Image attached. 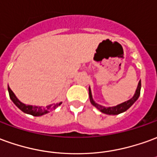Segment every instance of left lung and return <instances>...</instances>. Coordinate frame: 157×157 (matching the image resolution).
I'll list each match as a JSON object with an SVG mask.
<instances>
[{
	"label": "left lung",
	"mask_w": 157,
	"mask_h": 157,
	"mask_svg": "<svg viewBox=\"0 0 157 157\" xmlns=\"http://www.w3.org/2000/svg\"><path fill=\"white\" fill-rule=\"evenodd\" d=\"M140 89H141V81H140L138 86H137V89L133 97L132 98H130L128 101L124 102V103H121L120 105H117V106H113V107H104L102 105H98L97 103H95L94 100L93 99V96H92V92H91V88L89 87V98L91 104L95 106L98 109H99L101 112L107 114V115H118L121 113L124 112L127 109H128L131 106H132L135 101L139 98L140 95Z\"/></svg>",
	"instance_id": "1"
}]
</instances>
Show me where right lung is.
I'll return each mask as SVG.
<instances>
[{"label": "right lung", "instance_id": "right-lung-1", "mask_svg": "<svg viewBox=\"0 0 157 157\" xmlns=\"http://www.w3.org/2000/svg\"><path fill=\"white\" fill-rule=\"evenodd\" d=\"M8 93H9L10 98L12 99V101L13 102L14 105H16L18 109H21L23 112L26 113V114H29V115H32L34 117H40V116L45 115V114H47L49 111L55 109L58 106H59L62 104V103H59V104H57V105H48L46 107L25 105V104H23L22 102H20L17 99V97L15 96V94H13V92L11 90L9 86H8Z\"/></svg>", "mask_w": 157, "mask_h": 157}]
</instances>
